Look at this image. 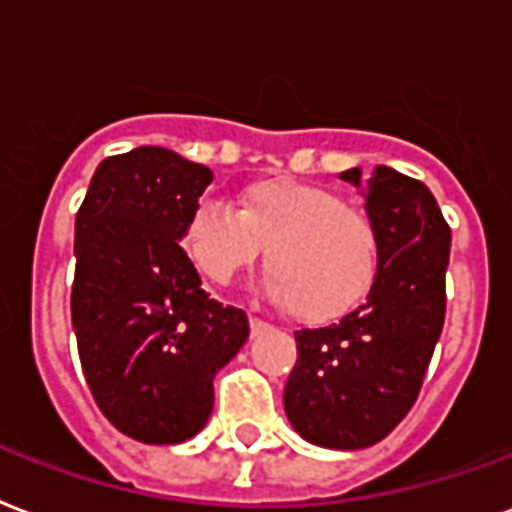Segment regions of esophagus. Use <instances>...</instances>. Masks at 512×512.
Returning a JSON list of instances; mask_svg holds the SVG:
<instances>
[{
	"mask_svg": "<svg viewBox=\"0 0 512 512\" xmlns=\"http://www.w3.org/2000/svg\"><path fill=\"white\" fill-rule=\"evenodd\" d=\"M249 327H252V335H260L263 330H268V322H263V319L257 317H249Z\"/></svg>",
	"mask_w": 512,
	"mask_h": 512,
	"instance_id": "1",
	"label": "esophagus"
}]
</instances>
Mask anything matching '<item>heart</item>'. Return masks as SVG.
I'll return each instance as SVG.
<instances>
[{
  "instance_id": "b5f03b06",
  "label": "heart",
  "mask_w": 512,
  "mask_h": 512,
  "mask_svg": "<svg viewBox=\"0 0 512 512\" xmlns=\"http://www.w3.org/2000/svg\"><path fill=\"white\" fill-rule=\"evenodd\" d=\"M182 247L214 284L252 268L265 249V290L308 325L360 308L384 268V239L365 209L290 177L244 187L239 209L201 201L187 217Z\"/></svg>"
}]
</instances>
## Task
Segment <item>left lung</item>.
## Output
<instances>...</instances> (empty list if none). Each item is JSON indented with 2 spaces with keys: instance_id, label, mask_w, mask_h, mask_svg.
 I'll return each instance as SVG.
<instances>
[{
  "instance_id": "8db88e82",
  "label": "left lung",
  "mask_w": 512,
  "mask_h": 512,
  "mask_svg": "<svg viewBox=\"0 0 512 512\" xmlns=\"http://www.w3.org/2000/svg\"><path fill=\"white\" fill-rule=\"evenodd\" d=\"M341 179L360 185L362 171ZM365 212L384 239V268L360 308L317 330H298V362L284 411L300 438L322 448H368L405 419L446 319L451 228L424 182L378 166Z\"/></svg>"
}]
</instances>
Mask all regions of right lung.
<instances>
[{"label":"right lung","mask_w":512,"mask_h":512,"mask_svg":"<svg viewBox=\"0 0 512 512\" xmlns=\"http://www.w3.org/2000/svg\"><path fill=\"white\" fill-rule=\"evenodd\" d=\"M214 174L166 147L99 163L74 220L72 327L109 424L150 446L198 435L214 376L249 338L241 308L201 290L179 247Z\"/></svg>","instance_id":"right-lung-1"}]
</instances>
